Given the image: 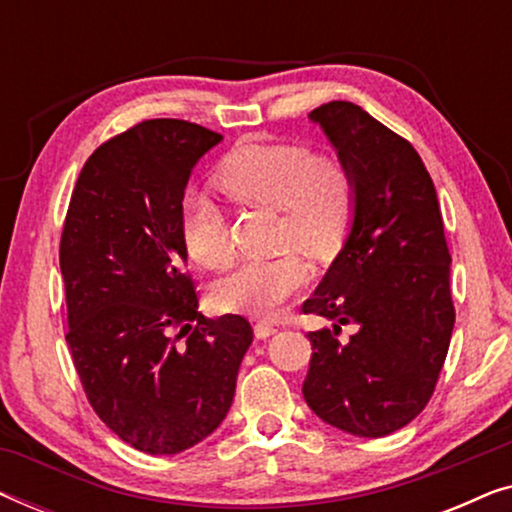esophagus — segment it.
<instances>
[{
	"mask_svg": "<svg viewBox=\"0 0 512 512\" xmlns=\"http://www.w3.org/2000/svg\"><path fill=\"white\" fill-rule=\"evenodd\" d=\"M277 331V326L272 324V321H256L254 324V333H256V338H270L272 333Z\"/></svg>",
	"mask_w": 512,
	"mask_h": 512,
	"instance_id": "esophagus-1",
	"label": "esophagus"
}]
</instances>
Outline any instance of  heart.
Wrapping results in <instances>:
<instances>
[{
  "label": "heart",
  "instance_id": "obj_1",
  "mask_svg": "<svg viewBox=\"0 0 512 512\" xmlns=\"http://www.w3.org/2000/svg\"><path fill=\"white\" fill-rule=\"evenodd\" d=\"M214 184L235 205H265L282 214L279 244L321 258L345 237L356 205V184L338 156L296 142H240L214 172ZM181 240L193 261L223 268L233 258L226 212L202 193H188L179 212ZM307 282L293 251L249 258L219 279L212 291L221 312L272 317Z\"/></svg>",
  "mask_w": 512,
  "mask_h": 512
}]
</instances>
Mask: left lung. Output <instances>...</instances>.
Masks as SVG:
<instances>
[{
	"instance_id": "left-lung-1",
	"label": "left lung",
	"mask_w": 512,
	"mask_h": 512,
	"mask_svg": "<svg viewBox=\"0 0 512 512\" xmlns=\"http://www.w3.org/2000/svg\"><path fill=\"white\" fill-rule=\"evenodd\" d=\"M356 184L345 247L303 314L310 331L303 396L317 417L361 438L389 436L431 401L454 328L450 249L436 186L408 139L352 102L310 114ZM353 326L347 339L341 328Z\"/></svg>"
}]
</instances>
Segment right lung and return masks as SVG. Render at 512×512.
Wrapping results in <instances>:
<instances>
[{"label": "right lung", "instance_id": "1", "mask_svg": "<svg viewBox=\"0 0 512 512\" xmlns=\"http://www.w3.org/2000/svg\"><path fill=\"white\" fill-rule=\"evenodd\" d=\"M221 135L149 118L97 146L60 237L67 345L90 408L146 454H177L228 415L254 331L209 319L186 270L179 212L195 163Z\"/></svg>", "mask_w": 512, "mask_h": 512}]
</instances>
